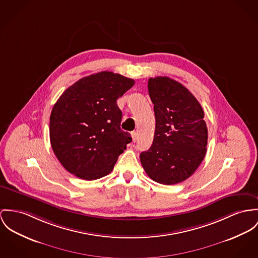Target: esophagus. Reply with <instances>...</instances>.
Returning a JSON list of instances; mask_svg holds the SVG:
<instances>
[{
	"label": "esophagus",
	"instance_id": "obj_1",
	"mask_svg": "<svg viewBox=\"0 0 258 258\" xmlns=\"http://www.w3.org/2000/svg\"><path fill=\"white\" fill-rule=\"evenodd\" d=\"M132 138H133V141L136 142L138 140V133L137 132H133L132 133Z\"/></svg>",
	"mask_w": 258,
	"mask_h": 258
}]
</instances>
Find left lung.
I'll use <instances>...</instances> for the list:
<instances>
[{"mask_svg":"<svg viewBox=\"0 0 258 258\" xmlns=\"http://www.w3.org/2000/svg\"><path fill=\"white\" fill-rule=\"evenodd\" d=\"M148 92L156 124L151 147L140 154L141 165L159 183L181 182L196 172L206 154L204 112L189 90L170 78L149 79Z\"/></svg>","mask_w":258,"mask_h":258,"instance_id":"left-lung-1","label":"left lung"}]
</instances>
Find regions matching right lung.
<instances>
[{
    "instance_id": "1",
    "label": "right lung",
    "mask_w": 258,
    "mask_h": 258,
    "mask_svg": "<svg viewBox=\"0 0 258 258\" xmlns=\"http://www.w3.org/2000/svg\"><path fill=\"white\" fill-rule=\"evenodd\" d=\"M134 84L119 74L101 72L77 81L59 96L50 116V141L68 172L86 180L112 172L132 141L120 130L117 99Z\"/></svg>"
}]
</instances>
